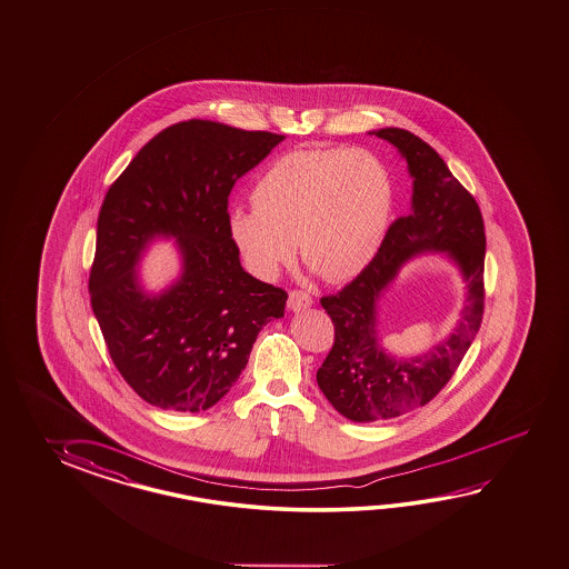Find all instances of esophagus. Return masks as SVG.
<instances>
[{"label":"esophagus","mask_w":569,"mask_h":569,"mask_svg":"<svg viewBox=\"0 0 569 569\" xmlns=\"http://www.w3.org/2000/svg\"><path fill=\"white\" fill-rule=\"evenodd\" d=\"M312 305V297L307 290H290L289 292V309L290 311H302L309 309Z\"/></svg>","instance_id":"1"}]
</instances>
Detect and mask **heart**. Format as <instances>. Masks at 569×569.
Wrapping results in <instances>:
<instances>
[{
	"label": "heart",
	"mask_w": 569,
	"mask_h": 569,
	"mask_svg": "<svg viewBox=\"0 0 569 569\" xmlns=\"http://www.w3.org/2000/svg\"><path fill=\"white\" fill-rule=\"evenodd\" d=\"M250 200L254 208L228 216V234L257 277H277L299 242L305 264L339 282L376 257L390 223L393 179L361 147L295 149L258 176Z\"/></svg>",
	"instance_id": "b5f03b06"
}]
</instances>
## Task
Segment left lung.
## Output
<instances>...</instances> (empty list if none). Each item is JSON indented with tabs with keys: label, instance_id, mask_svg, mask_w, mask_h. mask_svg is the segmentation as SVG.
<instances>
[{
	"label": "left lung",
	"instance_id": "left-lung-1",
	"mask_svg": "<svg viewBox=\"0 0 569 569\" xmlns=\"http://www.w3.org/2000/svg\"><path fill=\"white\" fill-rule=\"evenodd\" d=\"M376 134L408 161L412 212L391 223L378 254L356 279L321 297L335 341L317 383L335 410L353 422L390 420L435 400L479 333L485 311L487 238L479 203L420 137L396 127ZM426 249L446 251L458 262L468 280V305L456 333L440 347L426 357L398 360L378 346L375 305L400 264Z\"/></svg>",
	"mask_w": 569,
	"mask_h": 569
}]
</instances>
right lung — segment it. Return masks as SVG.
Segmentation results:
<instances>
[{"label":"right lung","mask_w":569,"mask_h":569,"mask_svg":"<svg viewBox=\"0 0 569 569\" xmlns=\"http://www.w3.org/2000/svg\"><path fill=\"white\" fill-rule=\"evenodd\" d=\"M284 134L190 119L147 143L102 201L90 305L114 368L161 410L212 408L240 378L287 292L254 279L228 234V196ZM156 234H173L182 277L157 298L133 267Z\"/></svg>","instance_id":"obj_1"}]
</instances>
